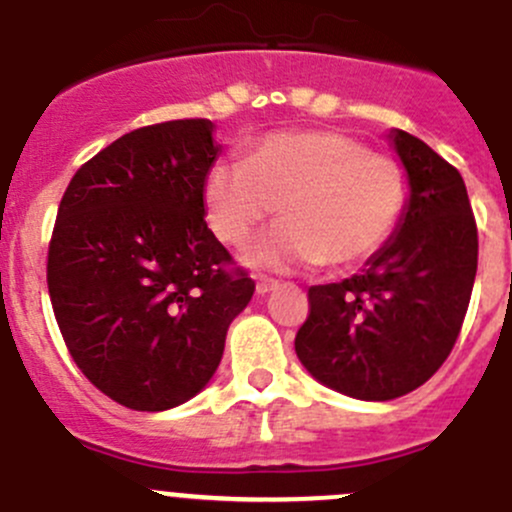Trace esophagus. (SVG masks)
<instances>
[{
    "label": "esophagus",
    "instance_id": "1",
    "mask_svg": "<svg viewBox=\"0 0 512 512\" xmlns=\"http://www.w3.org/2000/svg\"><path fill=\"white\" fill-rule=\"evenodd\" d=\"M280 287V282L277 280H270V277H260L257 280V295H270L272 290H277Z\"/></svg>",
    "mask_w": 512,
    "mask_h": 512
}]
</instances>
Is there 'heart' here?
<instances>
[{"instance_id":"obj_1","label":"heart","mask_w":512,"mask_h":512,"mask_svg":"<svg viewBox=\"0 0 512 512\" xmlns=\"http://www.w3.org/2000/svg\"><path fill=\"white\" fill-rule=\"evenodd\" d=\"M408 202L403 162L337 130L267 135L205 180L207 222L225 245L247 242L280 207L285 222L247 250L252 265L280 272L362 265L393 240Z\"/></svg>"}]
</instances>
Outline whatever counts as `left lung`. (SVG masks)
<instances>
[{
	"label": "left lung",
	"mask_w": 512,
	"mask_h": 512,
	"mask_svg": "<svg viewBox=\"0 0 512 512\" xmlns=\"http://www.w3.org/2000/svg\"><path fill=\"white\" fill-rule=\"evenodd\" d=\"M410 202L393 240L360 275L307 290L310 312L295 352L342 395L393 400L440 370L468 312L478 270V225L460 172L398 130Z\"/></svg>",
	"instance_id": "left-lung-1"
}]
</instances>
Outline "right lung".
Segmentation results:
<instances>
[{
	"mask_svg": "<svg viewBox=\"0 0 512 512\" xmlns=\"http://www.w3.org/2000/svg\"><path fill=\"white\" fill-rule=\"evenodd\" d=\"M210 119L122 135L74 172L47 252L69 355L94 388L160 413L205 388L255 292L205 222Z\"/></svg>",
	"mask_w": 512,
	"mask_h": 512,
	"instance_id": "right-lung-1",
	"label": "right lung"
}]
</instances>
